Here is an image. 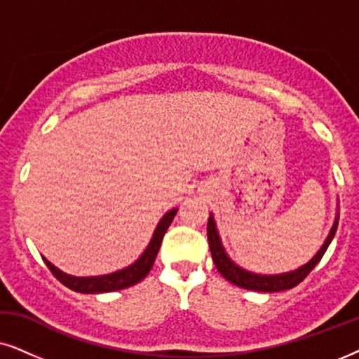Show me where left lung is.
<instances>
[{"label": "left lung", "mask_w": 359, "mask_h": 359, "mask_svg": "<svg viewBox=\"0 0 359 359\" xmlns=\"http://www.w3.org/2000/svg\"><path fill=\"white\" fill-rule=\"evenodd\" d=\"M338 218H340V213H338L337 210V217L335 222H333V226L330 229L327 240H325L322 248L317 251V255H315L307 264L297 267L295 271L283 272V274H256V272L246 271L243 269L241 266L235 264V262L231 261V257L228 256V252L224 251L222 238H219V233L217 229V223H215L213 213H210L207 226L210 251H212L213 262L215 266H217L218 272L231 284L248 290H256V292H280V290H287L295 287V285H299L305 277L310 274V271L318 264L320 259H322L325 255V251L328 250L333 236H335L338 228Z\"/></svg>", "instance_id": "left-lung-1"}]
</instances>
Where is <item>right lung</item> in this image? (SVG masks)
Wrapping results in <instances>:
<instances>
[{
	"label": "right lung",
	"instance_id": "add662e5",
	"mask_svg": "<svg viewBox=\"0 0 359 359\" xmlns=\"http://www.w3.org/2000/svg\"><path fill=\"white\" fill-rule=\"evenodd\" d=\"M177 210L179 208L169 210V212L159 219V223H157L154 233H152L149 245H147L144 252H142V255L137 257L133 264L124 267V269L109 272V274H103V276L76 277V276L67 274V272H62L59 267H55L50 261H47L46 257H44V262L50 269L52 274H54L62 284L67 285V287L72 290H75V292L103 294V292H114V290L131 287V285L141 283V280L149 274V271L152 269V264H154L156 261L157 252H159L162 238H164L167 228L170 226Z\"/></svg>",
	"mask_w": 359,
	"mask_h": 359
}]
</instances>
